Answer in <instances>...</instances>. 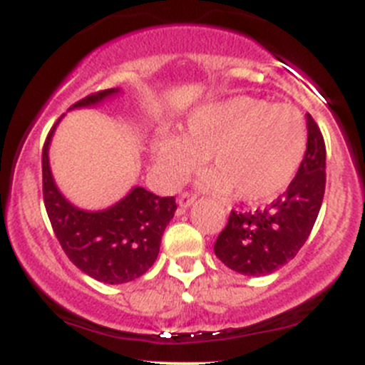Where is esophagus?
Wrapping results in <instances>:
<instances>
[{
	"label": "esophagus",
	"instance_id": "1",
	"mask_svg": "<svg viewBox=\"0 0 365 365\" xmlns=\"http://www.w3.org/2000/svg\"><path fill=\"white\" fill-rule=\"evenodd\" d=\"M196 201V194L192 192H183L182 196L178 197V205L182 206V208H187V206H190Z\"/></svg>",
	"mask_w": 365,
	"mask_h": 365
}]
</instances>
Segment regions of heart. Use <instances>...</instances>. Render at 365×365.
Wrapping results in <instances>:
<instances>
[{
	"label": "heart",
	"mask_w": 365,
	"mask_h": 365,
	"mask_svg": "<svg viewBox=\"0 0 365 365\" xmlns=\"http://www.w3.org/2000/svg\"><path fill=\"white\" fill-rule=\"evenodd\" d=\"M305 148L307 128L297 108L235 97L190 114L178 138L159 139L155 160L165 182L180 185L206 155V190L257 205L292 183Z\"/></svg>",
	"instance_id": "heart-1"
}]
</instances>
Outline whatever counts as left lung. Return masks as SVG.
Listing matches in <instances>:
<instances>
[{
    "instance_id": "obj_1",
    "label": "left lung",
    "mask_w": 365,
    "mask_h": 365,
    "mask_svg": "<svg viewBox=\"0 0 365 365\" xmlns=\"http://www.w3.org/2000/svg\"><path fill=\"white\" fill-rule=\"evenodd\" d=\"M307 150L295 178L270 206L231 210L213 251L231 270L267 275L297 256L311 235L325 196L327 150L318 123L307 114Z\"/></svg>"
}]
</instances>
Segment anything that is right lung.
Here are the masks:
<instances>
[{"label": "right lung", "instance_id": "right-lung-1", "mask_svg": "<svg viewBox=\"0 0 365 365\" xmlns=\"http://www.w3.org/2000/svg\"><path fill=\"white\" fill-rule=\"evenodd\" d=\"M116 91H95L72 108L97 104ZM54 127L42 148V192L61 249L79 270L106 284L141 277L159 256L162 233L176 212L175 197H160L135 187L120 203L102 212L76 208L61 196L51 175L47 150Z\"/></svg>", "mask_w": 365, "mask_h": 365}]
</instances>
